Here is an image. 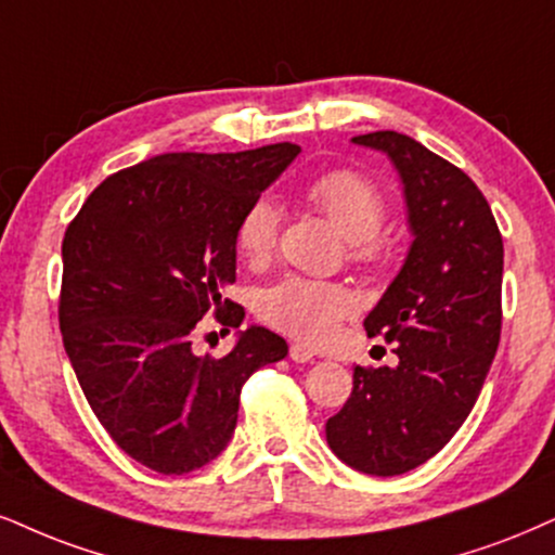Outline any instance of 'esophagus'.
I'll use <instances>...</instances> for the list:
<instances>
[{"label":"esophagus","instance_id":"esophagus-1","mask_svg":"<svg viewBox=\"0 0 555 555\" xmlns=\"http://www.w3.org/2000/svg\"><path fill=\"white\" fill-rule=\"evenodd\" d=\"M291 360L293 362H311L313 360V350L311 347H306V345H291Z\"/></svg>","mask_w":555,"mask_h":555}]
</instances>
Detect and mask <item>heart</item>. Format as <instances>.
Listing matches in <instances>:
<instances>
[{
	"mask_svg": "<svg viewBox=\"0 0 555 555\" xmlns=\"http://www.w3.org/2000/svg\"><path fill=\"white\" fill-rule=\"evenodd\" d=\"M306 197L319 208L350 244L358 264H378L388 257V242L380 225L388 216V197L378 182L354 169H330L306 184ZM280 234V205L272 197H257L244 208L236 223V249L249 264L272 257ZM354 311V296L345 285L326 280L288 275L259 298V317L272 330L309 345H324L337 334L341 319Z\"/></svg>",
	"mask_w": 555,
	"mask_h": 555,
	"instance_id": "b5f03b06",
	"label": "heart"
}]
</instances>
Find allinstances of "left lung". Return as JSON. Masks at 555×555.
I'll use <instances>...</instances> for the list:
<instances>
[{
	"label": "left lung",
	"instance_id": "1",
	"mask_svg": "<svg viewBox=\"0 0 555 555\" xmlns=\"http://www.w3.org/2000/svg\"><path fill=\"white\" fill-rule=\"evenodd\" d=\"M399 169L414 242L367 313L396 367H354L352 393L326 442L362 474L399 476L440 453L474 409L502 334L504 244L476 182L396 131L354 135Z\"/></svg>",
	"mask_w": 555,
	"mask_h": 555
}]
</instances>
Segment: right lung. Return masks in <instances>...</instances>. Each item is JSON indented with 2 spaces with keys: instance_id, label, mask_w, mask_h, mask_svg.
<instances>
[{
  "instance_id": "obj_1",
  "label": "right lung",
  "mask_w": 555,
  "mask_h": 555,
  "mask_svg": "<svg viewBox=\"0 0 555 555\" xmlns=\"http://www.w3.org/2000/svg\"><path fill=\"white\" fill-rule=\"evenodd\" d=\"M300 154L272 143L236 154H162L120 169L68 223L59 326L89 406L115 444L164 476L203 468L229 444L249 375L288 345L264 326L223 358L193 352L197 321L223 334L244 309L236 280L244 208Z\"/></svg>"
}]
</instances>
